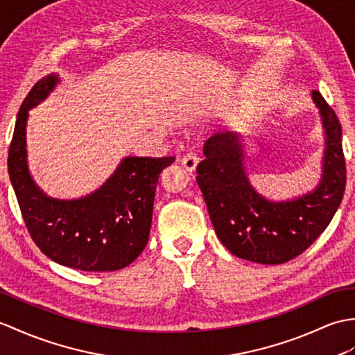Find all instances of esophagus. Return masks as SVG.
I'll list each match as a JSON object with an SVG mask.
<instances>
[{"label": "esophagus", "mask_w": 355, "mask_h": 355, "mask_svg": "<svg viewBox=\"0 0 355 355\" xmlns=\"http://www.w3.org/2000/svg\"><path fill=\"white\" fill-rule=\"evenodd\" d=\"M180 163L183 164V166L189 171V172H195L198 168V163H200V159H198V155L195 153H189L186 154L183 159L180 160Z\"/></svg>", "instance_id": "34e87169"}]
</instances>
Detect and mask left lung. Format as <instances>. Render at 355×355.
I'll return each instance as SVG.
<instances>
[{
	"instance_id": "8db88e82",
	"label": "left lung",
	"mask_w": 355,
	"mask_h": 355,
	"mask_svg": "<svg viewBox=\"0 0 355 355\" xmlns=\"http://www.w3.org/2000/svg\"><path fill=\"white\" fill-rule=\"evenodd\" d=\"M311 100L325 136L322 177L311 192L293 200L270 201L251 184L241 133L220 131L204 144L198 186L216 236L239 259L282 265L298 257L324 233L339 209L346 184L342 125L318 90L311 92Z\"/></svg>"
}]
</instances>
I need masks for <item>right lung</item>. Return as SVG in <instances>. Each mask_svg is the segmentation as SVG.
<instances>
[{"label":"right lung","mask_w":355,"mask_h":355,"mask_svg":"<svg viewBox=\"0 0 355 355\" xmlns=\"http://www.w3.org/2000/svg\"><path fill=\"white\" fill-rule=\"evenodd\" d=\"M59 83V76L49 73L21 105L7 160L12 186L28 233L46 257L80 270H118L146 246L159 177L175 157H125L92 193L77 200L48 196L28 169L27 119Z\"/></svg>","instance_id":"right-lung-1"}]
</instances>
